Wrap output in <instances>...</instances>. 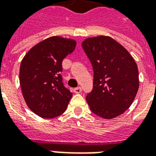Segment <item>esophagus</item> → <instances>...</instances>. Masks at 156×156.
<instances>
[{
    "mask_svg": "<svg viewBox=\"0 0 156 156\" xmlns=\"http://www.w3.org/2000/svg\"><path fill=\"white\" fill-rule=\"evenodd\" d=\"M73 92H74L75 94H80L82 92V88L80 87H78V88H73Z\"/></svg>",
    "mask_w": 156,
    "mask_h": 156,
    "instance_id": "34e87169",
    "label": "esophagus"
}]
</instances>
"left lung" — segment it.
<instances>
[{"instance_id":"1","label":"left lung","mask_w":156,"mask_h":156,"mask_svg":"<svg viewBox=\"0 0 156 156\" xmlns=\"http://www.w3.org/2000/svg\"><path fill=\"white\" fill-rule=\"evenodd\" d=\"M82 46L94 68V88L86 97L89 108L106 119L118 117L130 107L140 86L134 58L108 36L86 38Z\"/></svg>"}]
</instances>
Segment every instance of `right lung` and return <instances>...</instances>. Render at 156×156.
I'll return each instance as SVG.
<instances>
[{
    "instance_id": "right-lung-1",
    "label": "right lung",
    "mask_w": 156,
    "mask_h": 156,
    "mask_svg": "<svg viewBox=\"0 0 156 156\" xmlns=\"http://www.w3.org/2000/svg\"><path fill=\"white\" fill-rule=\"evenodd\" d=\"M77 41L53 36L33 46L22 58L19 80L28 108L44 119L63 114L73 94L65 88L62 62L74 51Z\"/></svg>"
}]
</instances>
